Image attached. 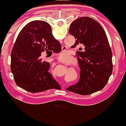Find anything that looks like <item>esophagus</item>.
I'll return each instance as SVG.
<instances>
[{"label": "esophagus", "mask_w": 126, "mask_h": 126, "mask_svg": "<svg viewBox=\"0 0 126 126\" xmlns=\"http://www.w3.org/2000/svg\"><path fill=\"white\" fill-rule=\"evenodd\" d=\"M63 63H67V62H63Z\"/></svg>", "instance_id": "obj_1"}]
</instances>
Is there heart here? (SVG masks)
Segmentation results:
<instances>
[{
    "mask_svg": "<svg viewBox=\"0 0 126 126\" xmlns=\"http://www.w3.org/2000/svg\"><path fill=\"white\" fill-rule=\"evenodd\" d=\"M67 56V53H62L60 55V58L62 59H65Z\"/></svg>",
    "mask_w": 126,
    "mask_h": 126,
    "instance_id": "heart-1",
    "label": "heart"
}]
</instances>
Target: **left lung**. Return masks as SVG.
Returning a JSON list of instances; mask_svg holds the SVG:
<instances>
[{"mask_svg":"<svg viewBox=\"0 0 126 126\" xmlns=\"http://www.w3.org/2000/svg\"><path fill=\"white\" fill-rule=\"evenodd\" d=\"M69 32L76 39L72 48L83 46L85 51H77L76 55L79 81L66 90L82 95L102 90L112 72V51L104 30L95 19L84 16L75 20Z\"/></svg>","mask_w":126,"mask_h":126,"instance_id":"1","label":"left lung"}]
</instances>
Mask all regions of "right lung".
<instances>
[{"mask_svg":"<svg viewBox=\"0 0 126 126\" xmlns=\"http://www.w3.org/2000/svg\"><path fill=\"white\" fill-rule=\"evenodd\" d=\"M61 50L47 22L28 23L20 31L11 52V70L16 84L32 93L60 88L48 72L50 63L41 61V54L45 51L57 53Z\"/></svg>","mask_w":126,"mask_h":126,"instance_id":"obj_1","label":"right lung"}]
</instances>
